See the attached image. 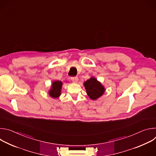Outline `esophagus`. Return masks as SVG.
<instances>
[{"label": "esophagus", "instance_id": "1", "mask_svg": "<svg viewBox=\"0 0 156 156\" xmlns=\"http://www.w3.org/2000/svg\"><path fill=\"white\" fill-rule=\"evenodd\" d=\"M71 80L74 82V83H76L78 81V78L77 76H74V77H71Z\"/></svg>", "mask_w": 156, "mask_h": 156}]
</instances>
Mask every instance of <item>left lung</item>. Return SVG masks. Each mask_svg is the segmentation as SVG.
<instances>
[{"mask_svg": "<svg viewBox=\"0 0 156 156\" xmlns=\"http://www.w3.org/2000/svg\"><path fill=\"white\" fill-rule=\"evenodd\" d=\"M87 95L91 99L96 100L104 93V87L94 77L87 80L84 83Z\"/></svg>", "mask_w": 156, "mask_h": 156, "instance_id": "1", "label": "left lung"}]
</instances>
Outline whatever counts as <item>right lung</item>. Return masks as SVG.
Wrapping results in <instances>:
<instances>
[{"mask_svg": "<svg viewBox=\"0 0 156 156\" xmlns=\"http://www.w3.org/2000/svg\"><path fill=\"white\" fill-rule=\"evenodd\" d=\"M62 86V83L60 81H55L53 82L52 87L49 91V95L53 98H58L60 95Z\"/></svg>", "mask_w": 156, "mask_h": 156, "instance_id": "add662e5", "label": "right lung"}]
</instances>
